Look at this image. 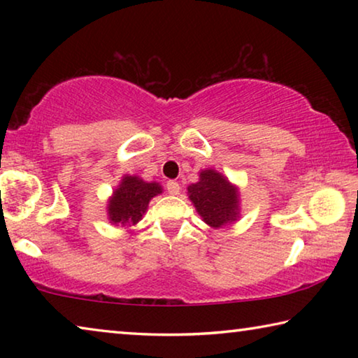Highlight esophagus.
<instances>
[{
    "label": "esophagus",
    "instance_id": "1",
    "mask_svg": "<svg viewBox=\"0 0 358 358\" xmlns=\"http://www.w3.org/2000/svg\"><path fill=\"white\" fill-rule=\"evenodd\" d=\"M166 187H167V192L172 194V196H177V194H180V185H178V181L169 180Z\"/></svg>",
    "mask_w": 358,
    "mask_h": 358
}]
</instances>
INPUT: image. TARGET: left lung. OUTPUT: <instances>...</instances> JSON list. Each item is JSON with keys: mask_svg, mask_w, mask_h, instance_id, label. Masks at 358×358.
Wrapping results in <instances>:
<instances>
[{"mask_svg": "<svg viewBox=\"0 0 358 358\" xmlns=\"http://www.w3.org/2000/svg\"><path fill=\"white\" fill-rule=\"evenodd\" d=\"M191 202L211 227L226 226L237 220L238 191L216 171H203L201 181L187 187Z\"/></svg>", "mask_w": 358, "mask_h": 358, "instance_id": "obj_1", "label": "left lung"}]
</instances>
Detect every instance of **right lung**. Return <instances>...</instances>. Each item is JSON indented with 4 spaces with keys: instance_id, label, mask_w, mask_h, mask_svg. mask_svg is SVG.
Wrapping results in <instances>:
<instances>
[{
    "instance_id": "right-lung-1",
    "label": "right lung",
    "mask_w": 358,
    "mask_h": 358,
    "mask_svg": "<svg viewBox=\"0 0 358 358\" xmlns=\"http://www.w3.org/2000/svg\"><path fill=\"white\" fill-rule=\"evenodd\" d=\"M162 192L157 183H147L137 177H124L108 202V217L113 224H137L151 197Z\"/></svg>"
}]
</instances>
